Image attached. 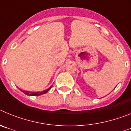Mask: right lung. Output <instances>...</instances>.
Masks as SVG:
<instances>
[{"label": "right lung", "mask_w": 131, "mask_h": 131, "mask_svg": "<svg viewBox=\"0 0 131 131\" xmlns=\"http://www.w3.org/2000/svg\"><path fill=\"white\" fill-rule=\"evenodd\" d=\"M51 86L50 88H48V89H47V90H45V91H42V92H29V91H23V90H21V89H20L21 91V92H24V94H27V95L28 96H40V95H42V94H44L47 93V92H48V91H49L50 89H51L52 88Z\"/></svg>", "instance_id": "add662e5"}]
</instances>
